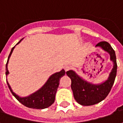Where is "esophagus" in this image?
<instances>
[{
  "label": "esophagus",
  "instance_id": "esophagus-1",
  "mask_svg": "<svg viewBox=\"0 0 123 123\" xmlns=\"http://www.w3.org/2000/svg\"><path fill=\"white\" fill-rule=\"evenodd\" d=\"M64 68V70H65V71L67 72V71H68V70H69L70 69V67L69 66H65Z\"/></svg>",
  "mask_w": 123,
  "mask_h": 123
}]
</instances>
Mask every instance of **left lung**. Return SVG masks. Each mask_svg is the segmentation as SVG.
Listing matches in <instances>:
<instances>
[{
  "instance_id": "8db88e82",
  "label": "left lung",
  "mask_w": 123,
  "mask_h": 123,
  "mask_svg": "<svg viewBox=\"0 0 123 123\" xmlns=\"http://www.w3.org/2000/svg\"><path fill=\"white\" fill-rule=\"evenodd\" d=\"M95 47H100L108 53L110 55V60L113 62V68L107 80L99 84H92L82 78L72 70L67 72V76L71 79V88L74 98L82 105H93L103 101L111 91L116 77L117 69L116 55L111 45L106 41H101L98 43Z\"/></svg>"
}]
</instances>
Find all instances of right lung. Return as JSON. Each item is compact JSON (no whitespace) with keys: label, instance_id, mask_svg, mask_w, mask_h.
I'll list each match as a JSON object with an SVG mask.
<instances>
[{"label":"right lung","instance_id":"obj_1","mask_svg":"<svg viewBox=\"0 0 123 123\" xmlns=\"http://www.w3.org/2000/svg\"><path fill=\"white\" fill-rule=\"evenodd\" d=\"M22 39H22L16 45L19 44ZM14 48L15 46L14 47H12L8 58L6 64V76L9 74L8 70V64L9 59ZM64 75H65V71L64 69H62L60 72H55V74H53L51 76H50V77L49 78L48 80L45 83V84L40 89H39L37 91H36L26 97H20L18 95L16 94L12 90L9 83L7 81V79L6 82L12 95H14L15 98H16V99L18 101H20L22 105L29 108L43 109L50 107L54 103L55 99L56 92L59 88V80L61 79V78Z\"/></svg>","mask_w":123,"mask_h":123}]
</instances>
